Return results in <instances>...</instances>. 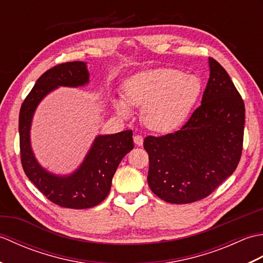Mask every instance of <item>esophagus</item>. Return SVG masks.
<instances>
[{"label":"esophagus","instance_id":"34e87169","mask_svg":"<svg viewBox=\"0 0 263 263\" xmlns=\"http://www.w3.org/2000/svg\"><path fill=\"white\" fill-rule=\"evenodd\" d=\"M133 140H135V143L139 147H141L143 144V138L141 136H135L133 137Z\"/></svg>","mask_w":263,"mask_h":263}]
</instances>
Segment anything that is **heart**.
<instances>
[{"label": "heart", "instance_id": "b5f03b06", "mask_svg": "<svg viewBox=\"0 0 263 263\" xmlns=\"http://www.w3.org/2000/svg\"><path fill=\"white\" fill-rule=\"evenodd\" d=\"M122 89V98L111 100L117 114L127 119L131 108H142L144 126L171 133L189 120L202 92V81L177 69H157L127 78Z\"/></svg>", "mask_w": 263, "mask_h": 263}]
</instances>
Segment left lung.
Listing matches in <instances>:
<instances>
[{
	"instance_id": "1",
	"label": "left lung",
	"mask_w": 263,
	"mask_h": 263,
	"mask_svg": "<svg viewBox=\"0 0 263 263\" xmlns=\"http://www.w3.org/2000/svg\"><path fill=\"white\" fill-rule=\"evenodd\" d=\"M209 80L200 107L180 131L147 137L148 184L170 203H191L215 191L242 155L244 102L226 70L209 58Z\"/></svg>"
}]
</instances>
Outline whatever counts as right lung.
<instances>
[{
  "mask_svg": "<svg viewBox=\"0 0 263 263\" xmlns=\"http://www.w3.org/2000/svg\"><path fill=\"white\" fill-rule=\"evenodd\" d=\"M88 83L86 62L74 61L54 66L36 81L19 114L21 163L27 177L48 200L70 209H87L102 202L109 193L117 166L135 147L132 131L126 130L97 136L80 166L70 174H55L38 163L30 140L31 123L38 105L59 87L78 88Z\"/></svg>",
  "mask_w": 263,
  "mask_h": 263,
  "instance_id": "right-lung-1",
  "label": "right lung"
}]
</instances>
